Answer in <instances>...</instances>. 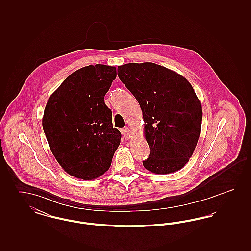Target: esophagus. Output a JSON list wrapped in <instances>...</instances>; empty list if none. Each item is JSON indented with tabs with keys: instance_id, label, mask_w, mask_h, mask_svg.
<instances>
[{
	"instance_id": "1",
	"label": "esophagus",
	"mask_w": 251,
	"mask_h": 251,
	"mask_svg": "<svg viewBox=\"0 0 251 251\" xmlns=\"http://www.w3.org/2000/svg\"><path fill=\"white\" fill-rule=\"evenodd\" d=\"M121 132L123 133V135H124V138L125 139H130L131 138V130L128 128V127H126V128H124V129H122L121 130Z\"/></svg>"
}]
</instances>
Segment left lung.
I'll use <instances>...</instances> for the list:
<instances>
[{"instance_id":"1","label":"left lung","mask_w":251,"mask_h":251,"mask_svg":"<svg viewBox=\"0 0 251 251\" xmlns=\"http://www.w3.org/2000/svg\"><path fill=\"white\" fill-rule=\"evenodd\" d=\"M118 75L142 110L151 151L144 167L155 174L181 169L193 155L202 121V106L191 84L151 62L119 66Z\"/></svg>"}]
</instances>
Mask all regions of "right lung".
Instances as JSON below:
<instances>
[{
	"label": "right lung",
	"mask_w": 251,
	"mask_h": 251,
	"mask_svg": "<svg viewBox=\"0 0 251 251\" xmlns=\"http://www.w3.org/2000/svg\"><path fill=\"white\" fill-rule=\"evenodd\" d=\"M117 68L89 65L72 73L49 97L42 127L61 167L72 177L91 180L111 166L120 144L112 111L104 102Z\"/></svg>",
	"instance_id": "right-lung-1"
}]
</instances>
